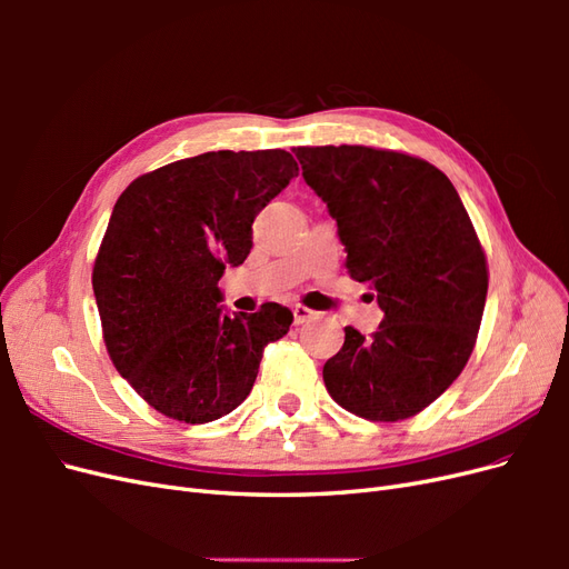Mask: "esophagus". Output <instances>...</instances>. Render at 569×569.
I'll return each mask as SVG.
<instances>
[{
	"label": "esophagus",
	"mask_w": 569,
	"mask_h": 569,
	"mask_svg": "<svg viewBox=\"0 0 569 569\" xmlns=\"http://www.w3.org/2000/svg\"><path fill=\"white\" fill-rule=\"evenodd\" d=\"M291 311H295V322L297 325H303V322H308V320L316 316L311 308H306V306H295V308H291Z\"/></svg>",
	"instance_id": "34e87169"
}]
</instances>
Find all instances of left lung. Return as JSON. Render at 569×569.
I'll return each mask as SVG.
<instances>
[{
    "mask_svg": "<svg viewBox=\"0 0 569 569\" xmlns=\"http://www.w3.org/2000/svg\"><path fill=\"white\" fill-rule=\"evenodd\" d=\"M306 184L327 203L347 268L377 291L372 337L343 327L322 380L353 416H416L468 363L487 301V258L468 211L439 168L372 147H299Z\"/></svg>",
    "mask_w": 569,
    "mask_h": 569,
    "instance_id": "left-lung-1",
    "label": "left lung"
}]
</instances>
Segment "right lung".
Here are the masks:
<instances>
[{
	"mask_svg": "<svg viewBox=\"0 0 569 569\" xmlns=\"http://www.w3.org/2000/svg\"><path fill=\"white\" fill-rule=\"evenodd\" d=\"M299 166L284 149L206 151L118 197L92 287L116 370L163 416L203 425L242 403L289 308L222 311L218 280L249 256L253 218Z\"/></svg>",
	"mask_w": 569,
	"mask_h": 569,
	"instance_id": "obj_1",
	"label": "right lung"
}]
</instances>
